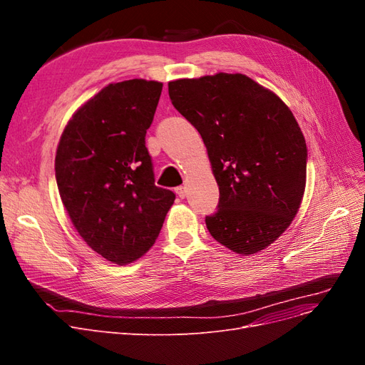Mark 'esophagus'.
Masks as SVG:
<instances>
[{"mask_svg":"<svg viewBox=\"0 0 365 365\" xmlns=\"http://www.w3.org/2000/svg\"><path fill=\"white\" fill-rule=\"evenodd\" d=\"M176 194L179 198H185L186 197V189L183 186H178L176 187Z\"/></svg>","mask_w":365,"mask_h":365,"instance_id":"34e87169","label":"esophagus"}]
</instances>
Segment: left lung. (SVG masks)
<instances>
[{"label": "left lung", "instance_id": "8db88e82", "mask_svg": "<svg viewBox=\"0 0 365 365\" xmlns=\"http://www.w3.org/2000/svg\"><path fill=\"white\" fill-rule=\"evenodd\" d=\"M168 94L201 134L219 185L208 232L238 255L263 250L290 226L304 192L308 148L294 115L242 73L176 80Z\"/></svg>", "mask_w": 365, "mask_h": 365}]
</instances>
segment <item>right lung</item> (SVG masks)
<instances>
[{"label": "right lung", "mask_w": 365, "mask_h": 365, "mask_svg": "<svg viewBox=\"0 0 365 365\" xmlns=\"http://www.w3.org/2000/svg\"><path fill=\"white\" fill-rule=\"evenodd\" d=\"M163 84H109L75 112L56 152V182L83 240L125 264L155 242L175 192L155 186L145 145Z\"/></svg>", "instance_id": "obj_1"}]
</instances>
